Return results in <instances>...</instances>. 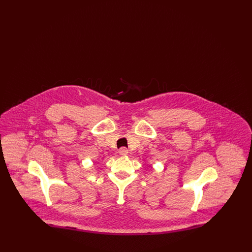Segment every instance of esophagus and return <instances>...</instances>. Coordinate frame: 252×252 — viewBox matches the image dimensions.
Listing matches in <instances>:
<instances>
[{
	"label": "esophagus",
	"mask_w": 252,
	"mask_h": 252,
	"mask_svg": "<svg viewBox=\"0 0 252 252\" xmlns=\"http://www.w3.org/2000/svg\"><path fill=\"white\" fill-rule=\"evenodd\" d=\"M119 153H120V155H122V156H126V155H127L128 150L126 147H121L120 149H119Z\"/></svg>",
	"instance_id": "obj_1"
}]
</instances>
